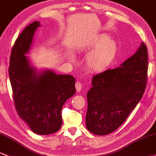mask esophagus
Wrapping results in <instances>:
<instances>
[{"label":"esophagus","mask_w":156,"mask_h":156,"mask_svg":"<svg viewBox=\"0 0 156 156\" xmlns=\"http://www.w3.org/2000/svg\"><path fill=\"white\" fill-rule=\"evenodd\" d=\"M75 86H76V91H80L82 90V84L81 83H80V82H76V83H75Z\"/></svg>","instance_id":"34e87169"}]
</instances>
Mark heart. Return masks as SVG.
<instances>
[{"mask_svg": "<svg viewBox=\"0 0 156 156\" xmlns=\"http://www.w3.org/2000/svg\"><path fill=\"white\" fill-rule=\"evenodd\" d=\"M83 51L91 52L85 58L88 70L95 73L103 72L111 68L118 55V45L105 34L99 35L88 40L82 48ZM73 59V56H71Z\"/></svg>", "mask_w": 156, "mask_h": 156, "instance_id": "heart-1", "label": "heart"}]
</instances>
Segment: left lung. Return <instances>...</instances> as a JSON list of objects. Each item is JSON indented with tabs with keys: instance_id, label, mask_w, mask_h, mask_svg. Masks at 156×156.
<instances>
[{
	"instance_id": "obj_1",
	"label": "left lung",
	"mask_w": 156,
	"mask_h": 156,
	"mask_svg": "<svg viewBox=\"0 0 156 156\" xmlns=\"http://www.w3.org/2000/svg\"><path fill=\"white\" fill-rule=\"evenodd\" d=\"M147 71V48L142 43L136 53L119 68L92 77V87L87 94L85 123L88 131L105 135L123 124L143 97Z\"/></svg>"
}]
</instances>
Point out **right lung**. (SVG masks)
Instances as JSON below:
<instances>
[{
  "label": "right lung",
  "instance_id": "obj_1",
  "mask_svg": "<svg viewBox=\"0 0 156 156\" xmlns=\"http://www.w3.org/2000/svg\"><path fill=\"white\" fill-rule=\"evenodd\" d=\"M39 26L38 21L28 25L15 41L9 58V76L20 118L34 133L49 135L61 128L62 108L76 88L71 75H57L51 71L37 74L30 65L25 54Z\"/></svg>",
  "mask_w": 156,
  "mask_h": 156
}]
</instances>
